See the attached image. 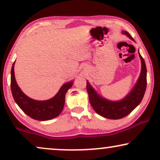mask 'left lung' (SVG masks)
I'll return each mask as SVG.
<instances>
[{
	"label": "left lung",
	"instance_id": "obj_1",
	"mask_svg": "<svg viewBox=\"0 0 160 160\" xmlns=\"http://www.w3.org/2000/svg\"><path fill=\"white\" fill-rule=\"evenodd\" d=\"M122 32L134 40L129 32L126 31ZM139 56L142 65L141 75L132 90L124 99L120 101H109L101 98L96 93L89 82H87V90L88 92L89 102L96 113L107 119H119L130 114L138 106L143 99L147 84L146 63L140 53Z\"/></svg>",
	"mask_w": 160,
	"mask_h": 160
}]
</instances>
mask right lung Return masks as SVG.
<instances>
[{"instance_id": "1", "label": "right lung", "mask_w": 160, "mask_h": 160, "mask_svg": "<svg viewBox=\"0 0 160 160\" xmlns=\"http://www.w3.org/2000/svg\"><path fill=\"white\" fill-rule=\"evenodd\" d=\"M14 67V62L11 71V89L13 98L19 108L32 119L38 121H47L58 117L64 107L65 94L73 82L63 84L58 93L52 99L44 101L35 100L25 95L18 87L15 80Z\"/></svg>"}]
</instances>
